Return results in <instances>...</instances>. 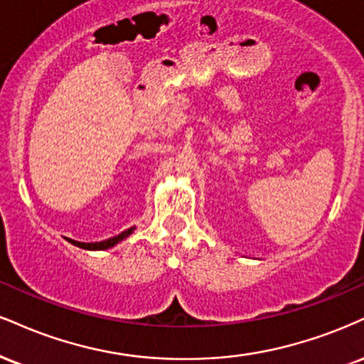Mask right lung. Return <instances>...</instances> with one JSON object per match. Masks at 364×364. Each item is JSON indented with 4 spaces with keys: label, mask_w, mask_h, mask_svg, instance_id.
<instances>
[{
    "label": "right lung",
    "mask_w": 364,
    "mask_h": 364,
    "mask_svg": "<svg viewBox=\"0 0 364 364\" xmlns=\"http://www.w3.org/2000/svg\"><path fill=\"white\" fill-rule=\"evenodd\" d=\"M135 227H130V229H127L122 232V234L115 235V237H110L107 240H102V242H77V240H73V239H68V242L74 244V246L81 247V249H87V251H103V249H108V247H113L115 244L120 242V240H124L125 237H129L130 234H132Z\"/></svg>",
    "instance_id": "right-lung-1"
}]
</instances>
